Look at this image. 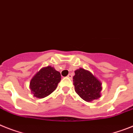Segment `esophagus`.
Returning a JSON list of instances; mask_svg holds the SVG:
<instances>
[{"instance_id":"esophagus-1","label":"esophagus","mask_w":133,"mask_h":133,"mask_svg":"<svg viewBox=\"0 0 133 133\" xmlns=\"http://www.w3.org/2000/svg\"><path fill=\"white\" fill-rule=\"evenodd\" d=\"M68 78H70V79H72V74H68Z\"/></svg>"}]
</instances>
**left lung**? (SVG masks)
<instances>
[{
	"instance_id": "1",
	"label": "left lung",
	"mask_w": 133,
	"mask_h": 133,
	"mask_svg": "<svg viewBox=\"0 0 133 133\" xmlns=\"http://www.w3.org/2000/svg\"><path fill=\"white\" fill-rule=\"evenodd\" d=\"M74 72V89L80 97L87 102H91L101 97L102 83L92 72L82 68Z\"/></svg>"
}]
</instances>
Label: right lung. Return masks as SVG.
<instances>
[{
	"instance_id": "add662e5",
	"label": "right lung",
	"mask_w": 133,
	"mask_h": 133,
	"mask_svg": "<svg viewBox=\"0 0 133 133\" xmlns=\"http://www.w3.org/2000/svg\"><path fill=\"white\" fill-rule=\"evenodd\" d=\"M61 74L51 65L39 70L31 79L30 88L35 97L42 99L51 94L61 81Z\"/></svg>"
}]
</instances>
